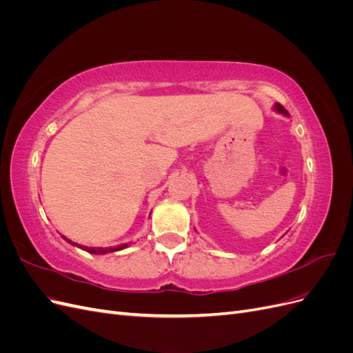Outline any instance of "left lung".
<instances>
[{
	"instance_id": "1",
	"label": "left lung",
	"mask_w": 353,
	"mask_h": 353,
	"mask_svg": "<svg viewBox=\"0 0 353 353\" xmlns=\"http://www.w3.org/2000/svg\"><path fill=\"white\" fill-rule=\"evenodd\" d=\"M275 109H276V110H279L280 113H284L285 116H288V112H287V110H285V109L283 108V105H281L280 103H276V104H275Z\"/></svg>"
}]
</instances>
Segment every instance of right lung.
<instances>
[{"label": "right lung", "instance_id": "right-lung-1", "mask_svg": "<svg viewBox=\"0 0 353 353\" xmlns=\"http://www.w3.org/2000/svg\"><path fill=\"white\" fill-rule=\"evenodd\" d=\"M63 239H65V237H63ZM65 240L69 241L70 244H74V243H72L68 239H65ZM74 245H78V248H81L82 250H87V252L94 253V254H105V253H112V252H117V250H122V249L128 248V243L116 245V248H87V245H81V244H74Z\"/></svg>", "mask_w": 353, "mask_h": 353}]
</instances>
